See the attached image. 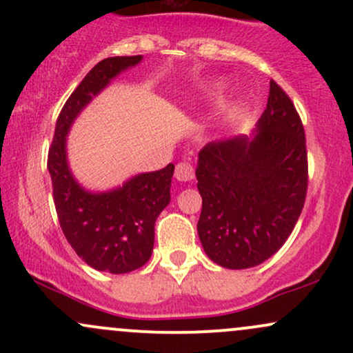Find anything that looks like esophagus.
<instances>
[{
    "label": "esophagus",
    "mask_w": 353,
    "mask_h": 353,
    "mask_svg": "<svg viewBox=\"0 0 353 353\" xmlns=\"http://www.w3.org/2000/svg\"><path fill=\"white\" fill-rule=\"evenodd\" d=\"M174 176H176L177 181L188 182L194 179L196 172H194V168L190 163H179L176 165V172H174Z\"/></svg>",
    "instance_id": "1"
}]
</instances>
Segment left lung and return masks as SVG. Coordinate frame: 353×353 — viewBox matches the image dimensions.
<instances>
[{
  "label": "left lung",
  "mask_w": 353,
  "mask_h": 353,
  "mask_svg": "<svg viewBox=\"0 0 353 353\" xmlns=\"http://www.w3.org/2000/svg\"><path fill=\"white\" fill-rule=\"evenodd\" d=\"M196 177L197 232L210 261L249 269L281 249L301 217L309 164L301 116L274 79L254 137L205 144Z\"/></svg>",
  "instance_id": "1"
}]
</instances>
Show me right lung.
Listing matches in <instances>:
<instances>
[{
    "label": "right lung",
    "mask_w": 353,
    "mask_h": 353,
    "mask_svg": "<svg viewBox=\"0 0 353 353\" xmlns=\"http://www.w3.org/2000/svg\"><path fill=\"white\" fill-rule=\"evenodd\" d=\"M141 59L143 56H114L99 61L61 109L48 152L52 199L64 237L88 265L101 272L128 274L151 259L154 224L171 201L174 164L134 176L123 188L88 192L68 168L66 136L89 101Z\"/></svg>",
    "instance_id": "add662e5"
}]
</instances>
